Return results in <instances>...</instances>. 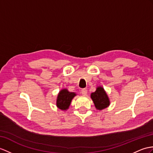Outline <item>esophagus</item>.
<instances>
[{"mask_svg":"<svg viewBox=\"0 0 153 153\" xmlns=\"http://www.w3.org/2000/svg\"><path fill=\"white\" fill-rule=\"evenodd\" d=\"M81 93H82V95H87L88 90L86 89H82L81 90Z\"/></svg>","mask_w":153,"mask_h":153,"instance_id":"1","label":"esophagus"}]
</instances>
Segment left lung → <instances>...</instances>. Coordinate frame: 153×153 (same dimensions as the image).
Segmentation results:
<instances>
[{
    "label": "left lung",
    "instance_id": "obj_1",
    "mask_svg": "<svg viewBox=\"0 0 153 153\" xmlns=\"http://www.w3.org/2000/svg\"><path fill=\"white\" fill-rule=\"evenodd\" d=\"M91 98L97 110H101L110 105V99L104 88L98 86L96 91L91 94Z\"/></svg>",
    "mask_w": 153,
    "mask_h": 153
}]
</instances>
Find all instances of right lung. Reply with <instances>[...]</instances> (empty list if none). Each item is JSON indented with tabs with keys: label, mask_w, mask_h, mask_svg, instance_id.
Listing matches in <instances>:
<instances>
[{
	"label": "right lung",
	"mask_w": 153,
	"mask_h": 153,
	"mask_svg": "<svg viewBox=\"0 0 153 153\" xmlns=\"http://www.w3.org/2000/svg\"><path fill=\"white\" fill-rule=\"evenodd\" d=\"M74 96H76L75 93L70 92L67 89H62L57 97V107L62 110H68Z\"/></svg>",
	"instance_id": "right-lung-1"
}]
</instances>
